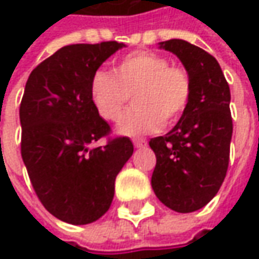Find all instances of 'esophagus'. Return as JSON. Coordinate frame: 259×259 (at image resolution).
<instances>
[{
    "label": "esophagus",
    "instance_id": "1",
    "mask_svg": "<svg viewBox=\"0 0 259 259\" xmlns=\"http://www.w3.org/2000/svg\"><path fill=\"white\" fill-rule=\"evenodd\" d=\"M133 143H134L137 148H143V147L147 145V141H145L144 138H135V140H133Z\"/></svg>",
    "mask_w": 259,
    "mask_h": 259
}]
</instances>
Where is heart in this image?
Masks as SVG:
<instances>
[{
    "instance_id": "1",
    "label": "heart",
    "mask_w": 259,
    "mask_h": 259,
    "mask_svg": "<svg viewBox=\"0 0 259 259\" xmlns=\"http://www.w3.org/2000/svg\"><path fill=\"white\" fill-rule=\"evenodd\" d=\"M89 95L101 118L116 122L133 95L134 108L124 115L118 133L143 135L176 124L192 99V79L182 66L153 52H133L115 66L114 73L98 70Z\"/></svg>"
}]
</instances>
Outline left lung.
<instances>
[{"label": "left lung", "mask_w": 259, "mask_h": 259, "mask_svg": "<svg viewBox=\"0 0 259 259\" xmlns=\"http://www.w3.org/2000/svg\"><path fill=\"white\" fill-rule=\"evenodd\" d=\"M183 63L192 79V99L174 128L150 140L157 163L151 186L171 210L189 213L213 199L224 183L232 140L231 91L213 56L189 41L160 43Z\"/></svg>", "instance_id": "8db88e82"}]
</instances>
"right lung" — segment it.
Masks as SVG:
<instances>
[{"instance_id": "obj_1", "label": "right lung", "mask_w": 259, "mask_h": 259, "mask_svg": "<svg viewBox=\"0 0 259 259\" xmlns=\"http://www.w3.org/2000/svg\"><path fill=\"white\" fill-rule=\"evenodd\" d=\"M124 46H65L37 66L25 83L21 157L40 202L67 224H92L108 212L115 179L134 153L128 137L91 147L111 131L92 105L91 79Z\"/></svg>"}]
</instances>
